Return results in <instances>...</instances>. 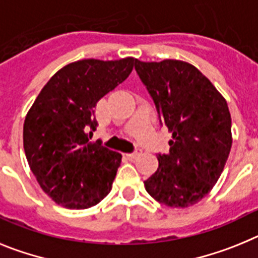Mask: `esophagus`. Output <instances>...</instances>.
Returning a JSON list of instances; mask_svg holds the SVG:
<instances>
[{
    "mask_svg": "<svg viewBox=\"0 0 258 258\" xmlns=\"http://www.w3.org/2000/svg\"><path fill=\"white\" fill-rule=\"evenodd\" d=\"M140 154H142V151H140V149H136L135 152H132V153H128V154H127V156H128L130 158H136V157H139V156H140Z\"/></svg>",
    "mask_w": 258,
    "mask_h": 258,
    "instance_id": "obj_1",
    "label": "esophagus"
}]
</instances>
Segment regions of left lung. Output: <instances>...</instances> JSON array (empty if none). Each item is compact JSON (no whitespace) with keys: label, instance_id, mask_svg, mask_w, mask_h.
<instances>
[{"label":"left lung","instance_id":"8db88e82","mask_svg":"<svg viewBox=\"0 0 258 258\" xmlns=\"http://www.w3.org/2000/svg\"><path fill=\"white\" fill-rule=\"evenodd\" d=\"M135 70L147 87L160 123L172 134L167 154L144 182L154 200L187 208L207 196L223 171L232 144L231 115L223 96L191 63L142 62Z\"/></svg>","mask_w":258,"mask_h":258}]
</instances>
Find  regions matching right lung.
<instances>
[{
  "mask_svg": "<svg viewBox=\"0 0 258 258\" xmlns=\"http://www.w3.org/2000/svg\"><path fill=\"white\" fill-rule=\"evenodd\" d=\"M135 58L82 59L62 67L46 83L23 126L27 161L40 187L67 209H87L106 196L122 161L100 140L96 104L128 78Z\"/></svg>",
  "mask_w": 258,
  "mask_h": 258,
  "instance_id": "obj_1",
  "label": "right lung"
}]
</instances>
